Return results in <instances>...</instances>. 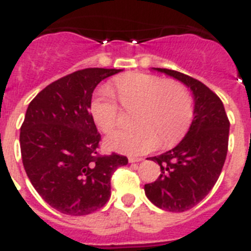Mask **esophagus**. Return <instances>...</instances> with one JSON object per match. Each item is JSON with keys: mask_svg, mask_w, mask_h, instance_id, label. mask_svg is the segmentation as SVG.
Instances as JSON below:
<instances>
[{"mask_svg": "<svg viewBox=\"0 0 251 251\" xmlns=\"http://www.w3.org/2000/svg\"><path fill=\"white\" fill-rule=\"evenodd\" d=\"M143 159L141 158H135V156H128V162L130 163H138V162H141Z\"/></svg>", "mask_w": 251, "mask_h": 251, "instance_id": "1", "label": "esophagus"}]
</instances>
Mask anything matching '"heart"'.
I'll use <instances>...</instances> for the list:
<instances>
[{"instance_id":"obj_1","label":"heart","mask_w":251,"mask_h":251,"mask_svg":"<svg viewBox=\"0 0 251 251\" xmlns=\"http://www.w3.org/2000/svg\"><path fill=\"white\" fill-rule=\"evenodd\" d=\"M119 101L126 110H134L138 126L113 132L106 139L110 149L126 154H144L158 147L171 145L182 138L193 116V99L186 86L177 80L136 73L116 82ZM96 125L111 132L120 119V108L112 93L103 88L91 103Z\"/></svg>"}]
</instances>
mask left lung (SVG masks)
<instances>
[{
	"mask_svg": "<svg viewBox=\"0 0 251 251\" xmlns=\"http://www.w3.org/2000/svg\"><path fill=\"white\" fill-rule=\"evenodd\" d=\"M191 88L195 117L183 140L169 151L148 158L160 165V176L145 184L152 203L169 212H184L206 197L225 164L230 121L219 96L202 82L180 72L154 68Z\"/></svg>",
	"mask_w": 251,
	"mask_h": 251,
	"instance_id": "obj_1",
	"label": "left lung"
}]
</instances>
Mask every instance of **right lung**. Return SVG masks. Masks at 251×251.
Returning <instances> with one entry per match:
<instances>
[{
    "label": "right lung",
    "mask_w": 251,
    "mask_h": 251,
    "mask_svg": "<svg viewBox=\"0 0 251 251\" xmlns=\"http://www.w3.org/2000/svg\"><path fill=\"white\" fill-rule=\"evenodd\" d=\"M121 69L86 68L55 80L36 95L21 125L25 172L41 198L64 215L83 216L111 197V177L127 158L100 155L101 135L91 100L96 86Z\"/></svg>",
    "instance_id": "1"
}]
</instances>
